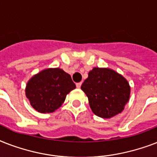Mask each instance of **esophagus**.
<instances>
[{
	"label": "esophagus",
	"mask_w": 157,
	"mask_h": 157,
	"mask_svg": "<svg viewBox=\"0 0 157 157\" xmlns=\"http://www.w3.org/2000/svg\"><path fill=\"white\" fill-rule=\"evenodd\" d=\"M81 82H79V83H76V88H81Z\"/></svg>",
	"instance_id": "obj_1"
}]
</instances>
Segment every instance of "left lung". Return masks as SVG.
<instances>
[{
  "label": "left lung",
  "mask_w": 157,
  "mask_h": 157,
  "mask_svg": "<svg viewBox=\"0 0 157 157\" xmlns=\"http://www.w3.org/2000/svg\"><path fill=\"white\" fill-rule=\"evenodd\" d=\"M81 88L88 97L92 112L102 118L121 113L130 95L126 79L110 68L94 67Z\"/></svg>",
  "instance_id": "8db88e82"
}]
</instances>
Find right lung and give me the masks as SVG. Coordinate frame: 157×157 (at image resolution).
Masks as SVG:
<instances>
[{
  "label": "right lung",
  "instance_id": "add662e5",
  "mask_svg": "<svg viewBox=\"0 0 157 157\" xmlns=\"http://www.w3.org/2000/svg\"><path fill=\"white\" fill-rule=\"evenodd\" d=\"M76 85L71 76L60 69L48 68L36 74L26 86V96L32 107L41 113L54 112L65 101Z\"/></svg>",
  "mask_w": 157,
  "mask_h": 157
}]
</instances>
